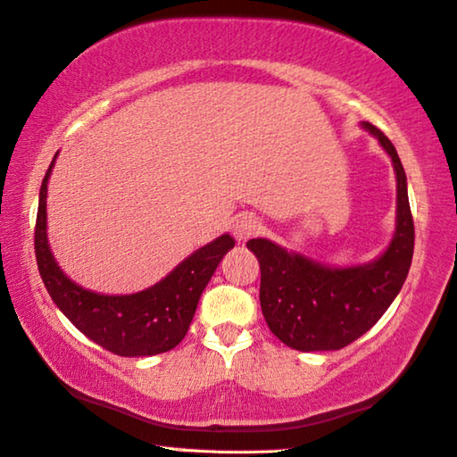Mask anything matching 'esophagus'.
Masks as SVG:
<instances>
[{
	"mask_svg": "<svg viewBox=\"0 0 457 457\" xmlns=\"http://www.w3.org/2000/svg\"><path fill=\"white\" fill-rule=\"evenodd\" d=\"M232 230H235V237L238 240H248L260 235V230H262V220H260L254 212H242V215L235 219Z\"/></svg>",
	"mask_w": 457,
	"mask_h": 457,
	"instance_id": "34e87169",
	"label": "esophagus"
}]
</instances>
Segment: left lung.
<instances>
[{
	"instance_id": "8db88e82",
	"label": "left lung",
	"mask_w": 457,
	"mask_h": 457,
	"mask_svg": "<svg viewBox=\"0 0 457 457\" xmlns=\"http://www.w3.org/2000/svg\"><path fill=\"white\" fill-rule=\"evenodd\" d=\"M362 126L378 137L396 171V232L386 253L372 264L337 270L286 253L264 238L246 242L260 262V305L268 328L297 351H335L359 339L388 310L412 264L414 220L404 167L377 126Z\"/></svg>"
}]
</instances>
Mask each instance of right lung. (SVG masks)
<instances>
[{"instance_id":"right-lung-1","label":"right lung","mask_w":457,"mask_h":457,"mask_svg":"<svg viewBox=\"0 0 457 457\" xmlns=\"http://www.w3.org/2000/svg\"><path fill=\"white\" fill-rule=\"evenodd\" d=\"M53 165L54 160L43 177L35 222L37 266L53 302L74 328L114 355L150 357L179 345L189 331L204 286L222 256L235 246V238L222 235L199 248L150 290L132 295L88 292L61 272L46 242V181Z\"/></svg>"}]
</instances>
